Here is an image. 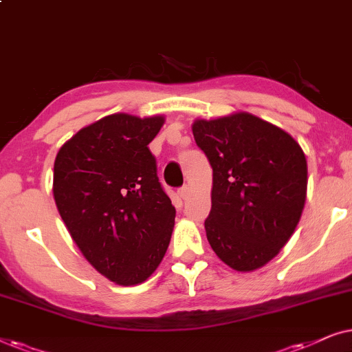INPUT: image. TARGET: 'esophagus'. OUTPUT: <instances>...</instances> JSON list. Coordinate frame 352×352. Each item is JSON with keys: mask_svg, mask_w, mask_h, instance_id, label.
I'll list each match as a JSON object with an SVG mask.
<instances>
[{"mask_svg": "<svg viewBox=\"0 0 352 352\" xmlns=\"http://www.w3.org/2000/svg\"><path fill=\"white\" fill-rule=\"evenodd\" d=\"M188 195H190V188H188V186H182V188L179 190V196H180V198L182 199H186V198H188Z\"/></svg>", "mask_w": 352, "mask_h": 352, "instance_id": "esophagus-1", "label": "esophagus"}]
</instances>
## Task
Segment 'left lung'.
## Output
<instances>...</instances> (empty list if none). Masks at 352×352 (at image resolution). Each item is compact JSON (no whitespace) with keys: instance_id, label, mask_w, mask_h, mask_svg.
<instances>
[{"instance_id":"8db88e82","label":"left lung","mask_w":352,"mask_h":352,"mask_svg":"<svg viewBox=\"0 0 352 352\" xmlns=\"http://www.w3.org/2000/svg\"><path fill=\"white\" fill-rule=\"evenodd\" d=\"M212 167V208L204 228L210 248L238 272L261 269L292 238L307 191L301 146L250 112L193 124Z\"/></svg>"}]
</instances>
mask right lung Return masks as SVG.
I'll return each instance as SVG.
<instances>
[{"label":"right lung","mask_w":352,"mask_h":352,"mask_svg":"<svg viewBox=\"0 0 352 352\" xmlns=\"http://www.w3.org/2000/svg\"><path fill=\"white\" fill-rule=\"evenodd\" d=\"M164 116H106L78 130L54 161L53 195L85 259L122 287L143 283L170 243L175 208L148 144Z\"/></svg>","instance_id":"1"}]
</instances>
